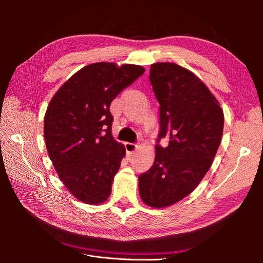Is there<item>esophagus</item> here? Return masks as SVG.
I'll list each match as a JSON object with an SVG mask.
<instances>
[{
  "instance_id": "1",
  "label": "esophagus",
  "mask_w": 263,
  "mask_h": 263,
  "mask_svg": "<svg viewBox=\"0 0 263 263\" xmlns=\"http://www.w3.org/2000/svg\"><path fill=\"white\" fill-rule=\"evenodd\" d=\"M125 148H126L127 154L132 155L133 153H135V151H136L137 145H136V144H133V142H126V144H125Z\"/></svg>"
}]
</instances>
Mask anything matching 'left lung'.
Instances as JSON below:
<instances>
[{
	"instance_id": "8db88e82",
	"label": "left lung",
	"mask_w": 263,
	"mask_h": 263,
	"mask_svg": "<svg viewBox=\"0 0 263 263\" xmlns=\"http://www.w3.org/2000/svg\"><path fill=\"white\" fill-rule=\"evenodd\" d=\"M150 82L160 103V133L154 165L139 179L150 208L163 209L192 193L210 170L224 129L219 102L192 71L173 62L150 66Z\"/></svg>"
}]
</instances>
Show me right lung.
<instances>
[{"mask_svg":"<svg viewBox=\"0 0 263 263\" xmlns=\"http://www.w3.org/2000/svg\"><path fill=\"white\" fill-rule=\"evenodd\" d=\"M137 65L97 62L80 69L54 93L44 119L48 156L77 200L104 203L126 155L112 135V101L144 74Z\"/></svg>","mask_w":263,"mask_h":263,"instance_id":"obj_1","label":"right lung"}]
</instances>
